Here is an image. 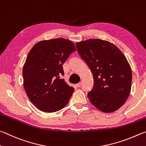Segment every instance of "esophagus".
<instances>
[{"label": "esophagus", "mask_w": 146, "mask_h": 146, "mask_svg": "<svg viewBox=\"0 0 146 146\" xmlns=\"http://www.w3.org/2000/svg\"><path fill=\"white\" fill-rule=\"evenodd\" d=\"M80 86H81V82H79L78 84H76V87H80Z\"/></svg>", "instance_id": "1"}]
</instances>
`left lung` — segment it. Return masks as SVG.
<instances>
[{
  "label": "left lung",
  "instance_id": "obj_1",
  "mask_svg": "<svg viewBox=\"0 0 146 146\" xmlns=\"http://www.w3.org/2000/svg\"><path fill=\"white\" fill-rule=\"evenodd\" d=\"M76 46L93 74L94 87L87 94L90 102L102 112H115L131 91L132 72L128 60L108 41L89 39L77 42Z\"/></svg>",
  "mask_w": 146,
  "mask_h": 146
}]
</instances>
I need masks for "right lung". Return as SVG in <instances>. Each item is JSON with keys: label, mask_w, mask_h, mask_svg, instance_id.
<instances>
[{"label": "right lung", "mask_w": 146, "mask_h": 146, "mask_svg": "<svg viewBox=\"0 0 146 146\" xmlns=\"http://www.w3.org/2000/svg\"><path fill=\"white\" fill-rule=\"evenodd\" d=\"M76 48L64 38L40 41L29 52L23 68V87L28 98L43 112H54L68 104L74 88L64 79L62 64Z\"/></svg>", "instance_id": "add662e5"}]
</instances>
